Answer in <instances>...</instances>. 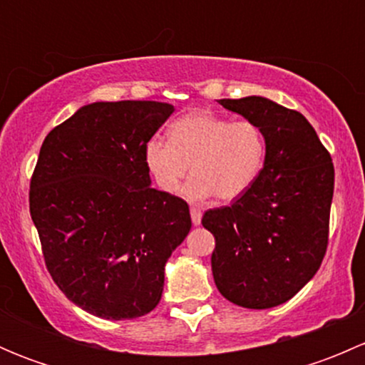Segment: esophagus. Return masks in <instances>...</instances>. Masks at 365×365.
Here are the masks:
<instances>
[{
  "label": "esophagus",
  "mask_w": 365,
  "mask_h": 365,
  "mask_svg": "<svg viewBox=\"0 0 365 365\" xmlns=\"http://www.w3.org/2000/svg\"><path fill=\"white\" fill-rule=\"evenodd\" d=\"M190 217H192V224H194V226H200V224H201V217H203V213H201L200 208L192 206V208H190Z\"/></svg>",
  "instance_id": "34e87169"
}]
</instances>
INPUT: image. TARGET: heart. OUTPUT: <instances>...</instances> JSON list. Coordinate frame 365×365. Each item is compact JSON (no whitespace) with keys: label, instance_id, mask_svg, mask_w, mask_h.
Segmentation results:
<instances>
[{"label":"heart","instance_id":"heart-1","mask_svg":"<svg viewBox=\"0 0 365 365\" xmlns=\"http://www.w3.org/2000/svg\"><path fill=\"white\" fill-rule=\"evenodd\" d=\"M267 157V139L251 120L231 121L210 111H190L169 127V139L155 138L145 145V164L157 187L165 194L183 189L190 201L215 196L233 201L256 182Z\"/></svg>","mask_w":365,"mask_h":365}]
</instances>
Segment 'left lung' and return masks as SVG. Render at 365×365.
Masks as SVG:
<instances>
[{"instance_id": "1", "label": "left lung", "mask_w": 365, "mask_h": 365, "mask_svg": "<svg viewBox=\"0 0 365 365\" xmlns=\"http://www.w3.org/2000/svg\"><path fill=\"white\" fill-rule=\"evenodd\" d=\"M219 104L259 125L267 157L247 192L205 212L201 224L215 237L213 281L240 307L270 309L295 297L322 264L334 164L304 114L257 95Z\"/></svg>"}]
</instances>
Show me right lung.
<instances>
[{"label": "right lung", "mask_w": 365, "mask_h": 365, "mask_svg": "<svg viewBox=\"0 0 365 365\" xmlns=\"http://www.w3.org/2000/svg\"><path fill=\"white\" fill-rule=\"evenodd\" d=\"M152 101L93 102L43 139L29 213L51 277L104 319L148 314L164 268L189 235V205L152 189L145 145L171 116Z\"/></svg>", "instance_id": "right-lung-1"}]
</instances>
